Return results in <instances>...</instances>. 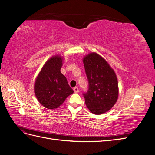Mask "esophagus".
Wrapping results in <instances>:
<instances>
[{"label":"esophagus","instance_id":"1","mask_svg":"<svg viewBox=\"0 0 155 155\" xmlns=\"http://www.w3.org/2000/svg\"><path fill=\"white\" fill-rule=\"evenodd\" d=\"M73 90H74V91L75 93H78V92H79V88H78V87H74Z\"/></svg>","mask_w":155,"mask_h":155}]
</instances>
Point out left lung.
<instances>
[{"label":"left lung","instance_id":"1","mask_svg":"<svg viewBox=\"0 0 155 155\" xmlns=\"http://www.w3.org/2000/svg\"><path fill=\"white\" fill-rule=\"evenodd\" d=\"M83 63L88 81V90L83 94L85 104L93 114L105 113L118 100V83L115 72L104 58L95 52L85 55Z\"/></svg>","mask_w":155,"mask_h":155}]
</instances>
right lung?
I'll use <instances>...</instances> for the list:
<instances>
[{"label":"right lung","mask_w":155,"mask_h":155,"mask_svg":"<svg viewBox=\"0 0 155 155\" xmlns=\"http://www.w3.org/2000/svg\"><path fill=\"white\" fill-rule=\"evenodd\" d=\"M63 61V57L59 55L52 56L45 63L35 79V96L46 109H57L74 92L67 78L61 72Z\"/></svg>","instance_id":"right-lung-1"}]
</instances>
